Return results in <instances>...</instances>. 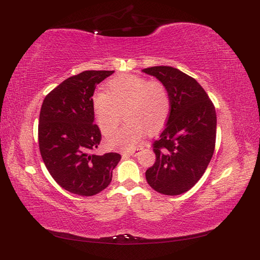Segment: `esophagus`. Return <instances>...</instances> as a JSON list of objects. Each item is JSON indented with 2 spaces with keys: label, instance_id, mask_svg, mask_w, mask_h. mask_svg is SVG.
<instances>
[{
  "label": "esophagus",
  "instance_id": "1",
  "mask_svg": "<svg viewBox=\"0 0 260 260\" xmlns=\"http://www.w3.org/2000/svg\"><path fill=\"white\" fill-rule=\"evenodd\" d=\"M140 150H142V147H139L137 150H132V151H127L125 152V154H127V155H132V156H136L137 152H139Z\"/></svg>",
  "mask_w": 260,
  "mask_h": 260
}]
</instances>
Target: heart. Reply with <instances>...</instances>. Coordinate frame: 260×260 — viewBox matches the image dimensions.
I'll return each instance as SVG.
<instances>
[{
	"label": "heart",
	"mask_w": 260,
	"mask_h": 260,
	"mask_svg": "<svg viewBox=\"0 0 260 260\" xmlns=\"http://www.w3.org/2000/svg\"><path fill=\"white\" fill-rule=\"evenodd\" d=\"M91 105L96 123L105 136L116 131L124 112L127 121L108 140L110 147L119 150L134 148L147 129L154 133L162 128L171 110L170 95L163 82L139 75L114 77L106 84V92L93 95Z\"/></svg>",
	"instance_id": "b5f03b06"
}]
</instances>
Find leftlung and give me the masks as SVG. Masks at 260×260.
I'll return each instance as SVG.
<instances>
[{
	"instance_id": "obj_1",
	"label": "left lung",
	"mask_w": 260,
	"mask_h": 260,
	"mask_svg": "<svg viewBox=\"0 0 260 260\" xmlns=\"http://www.w3.org/2000/svg\"><path fill=\"white\" fill-rule=\"evenodd\" d=\"M167 87L171 110L167 126L153 143L155 163L147 169V183L158 193L179 196L206 172L215 146L217 115L199 82L169 66L145 68Z\"/></svg>"
}]
</instances>
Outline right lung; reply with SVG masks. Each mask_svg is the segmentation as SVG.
Listing matches in <instances>:
<instances>
[{
	"mask_svg": "<svg viewBox=\"0 0 260 260\" xmlns=\"http://www.w3.org/2000/svg\"><path fill=\"white\" fill-rule=\"evenodd\" d=\"M113 70H87L63 80L48 93L39 117V147L49 173L74 194L91 197L109 185L118 153L96 155L102 141L93 124L92 95Z\"/></svg>",
	"mask_w": 260,
	"mask_h": 260,
	"instance_id": "obj_1",
	"label": "right lung"
}]
</instances>
